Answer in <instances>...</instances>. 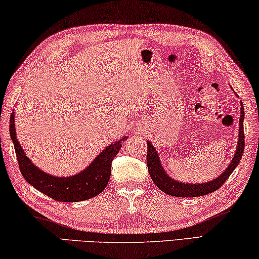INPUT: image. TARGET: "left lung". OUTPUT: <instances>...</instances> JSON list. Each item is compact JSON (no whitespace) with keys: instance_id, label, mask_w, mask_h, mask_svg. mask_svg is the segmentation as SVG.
Segmentation results:
<instances>
[{"instance_id":"1","label":"left lung","mask_w":259,"mask_h":259,"mask_svg":"<svg viewBox=\"0 0 259 259\" xmlns=\"http://www.w3.org/2000/svg\"><path fill=\"white\" fill-rule=\"evenodd\" d=\"M243 105L241 103V118H240V132H239V141H237V148L234 158L232 159L231 164L225 169V172L222 176L215 178L214 180L210 182H205V184L201 185H190V184H182V182L173 180L169 178L160 165L159 157L156 152V149L151 146L150 142L147 143L148 151H147V165L148 171L151 177L152 181L155 185L162 190L163 193L171 195V196L176 197H197L203 196V195L213 193L215 190L219 189L222 186L225 184L226 180L230 178V176L234 171L235 167L239 165L241 158H242V154L244 150V131H243Z\"/></svg>"}]
</instances>
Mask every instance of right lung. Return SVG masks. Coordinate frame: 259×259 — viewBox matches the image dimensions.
<instances>
[{
  "label": "right lung",
  "mask_w": 259,
  "mask_h": 259,
  "mask_svg": "<svg viewBox=\"0 0 259 259\" xmlns=\"http://www.w3.org/2000/svg\"><path fill=\"white\" fill-rule=\"evenodd\" d=\"M10 135L15 146L19 169L24 179L39 192L59 202L90 200L103 192L111 176L112 159L121 148V142L126 140V138H122L118 142H114L105 148L95 158L94 162L82 172L73 177L58 178L50 176L37 168L24 154V150L16 138L14 112L10 116Z\"/></svg>",
  "instance_id": "1"
}]
</instances>
